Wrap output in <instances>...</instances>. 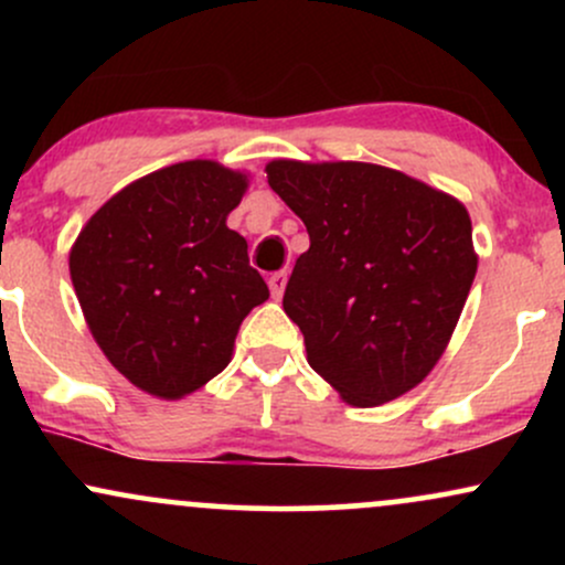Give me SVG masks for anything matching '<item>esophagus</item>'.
Segmentation results:
<instances>
[{
	"label": "esophagus",
	"mask_w": 565,
	"mask_h": 565,
	"mask_svg": "<svg viewBox=\"0 0 565 565\" xmlns=\"http://www.w3.org/2000/svg\"><path fill=\"white\" fill-rule=\"evenodd\" d=\"M287 270H276L274 276L268 278V287H270V295L276 297V300H281V295H284V289H287Z\"/></svg>",
	"instance_id": "obj_1"
}]
</instances>
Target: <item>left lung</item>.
<instances>
[{
  "label": "left lung",
  "mask_w": 565,
  "mask_h": 565,
  "mask_svg": "<svg viewBox=\"0 0 565 565\" xmlns=\"http://www.w3.org/2000/svg\"><path fill=\"white\" fill-rule=\"evenodd\" d=\"M265 172L310 236L284 291L308 364L353 406L412 391L444 353L476 278L468 210L364 161H270Z\"/></svg>",
  "instance_id": "1"
}]
</instances>
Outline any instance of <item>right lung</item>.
<instances>
[{
  "label": "right lung",
  "instance_id": "1",
  "mask_svg": "<svg viewBox=\"0 0 565 565\" xmlns=\"http://www.w3.org/2000/svg\"><path fill=\"white\" fill-rule=\"evenodd\" d=\"M246 178L183 161L135 180L89 217L71 281L108 361L159 398L199 391L231 361L238 327L268 300L242 233L225 225Z\"/></svg>",
  "mask_w": 565,
  "mask_h": 565
}]
</instances>
